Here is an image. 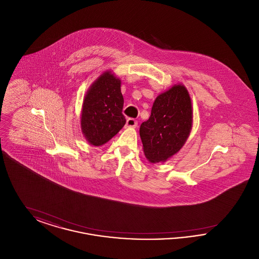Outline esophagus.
<instances>
[{"instance_id": "1", "label": "esophagus", "mask_w": 259, "mask_h": 259, "mask_svg": "<svg viewBox=\"0 0 259 259\" xmlns=\"http://www.w3.org/2000/svg\"><path fill=\"white\" fill-rule=\"evenodd\" d=\"M138 125V121L134 118H128L126 121V127H133L135 128Z\"/></svg>"}]
</instances>
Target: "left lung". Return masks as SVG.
Returning <instances> with one entry per match:
<instances>
[{
  "label": "left lung",
  "instance_id": "1",
  "mask_svg": "<svg viewBox=\"0 0 259 259\" xmlns=\"http://www.w3.org/2000/svg\"><path fill=\"white\" fill-rule=\"evenodd\" d=\"M192 126V107L184 85H175L155 99L151 114L141 124L144 152L151 163L164 162L185 145Z\"/></svg>",
  "mask_w": 259,
  "mask_h": 259
}]
</instances>
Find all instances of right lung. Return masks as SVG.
Masks as SVG:
<instances>
[{
	"instance_id": "right-lung-1",
	"label": "right lung",
	"mask_w": 259,
	"mask_h": 259,
	"mask_svg": "<svg viewBox=\"0 0 259 259\" xmlns=\"http://www.w3.org/2000/svg\"><path fill=\"white\" fill-rule=\"evenodd\" d=\"M123 103L120 80L110 72L102 74L90 87L83 100L80 122L91 145L106 144L123 127Z\"/></svg>"
}]
</instances>
